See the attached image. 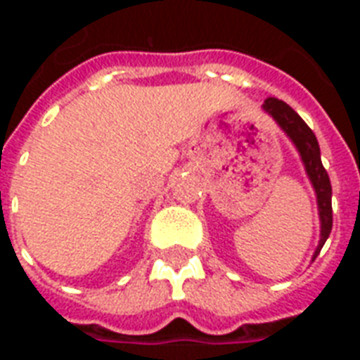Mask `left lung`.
<instances>
[{
  "label": "left lung",
  "mask_w": 360,
  "mask_h": 360,
  "mask_svg": "<svg viewBox=\"0 0 360 360\" xmlns=\"http://www.w3.org/2000/svg\"><path fill=\"white\" fill-rule=\"evenodd\" d=\"M262 108L278 121V125L295 142L297 150L301 152L302 162H304L307 173H309L310 181L314 185V191H316L318 210H320V221H322V227H320V245H318L316 252H314V258H316L318 252L324 247L326 239L330 237L333 224L332 185H330L328 172L324 169L322 160H320V146H318L316 134L312 133V129L302 121L301 115L291 105H287L285 102H281L278 98H266Z\"/></svg>",
  "instance_id": "obj_1"
}]
</instances>
